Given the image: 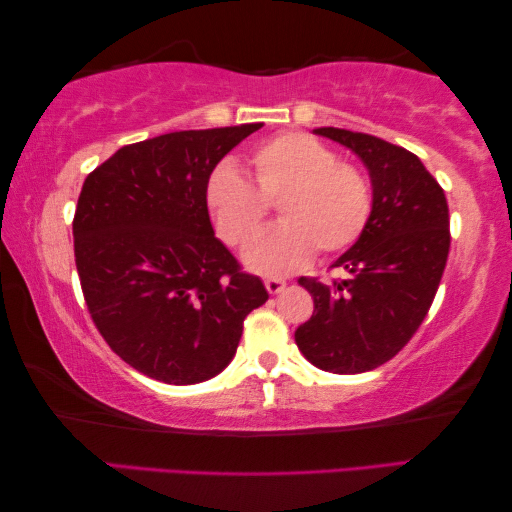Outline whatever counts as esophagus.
I'll return each mask as SVG.
<instances>
[{"instance_id": "34e87169", "label": "esophagus", "mask_w": 512, "mask_h": 512, "mask_svg": "<svg viewBox=\"0 0 512 512\" xmlns=\"http://www.w3.org/2000/svg\"><path fill=\"white\" fill-rule=\"evenodd\" d=\"M265 288L270 295H279V292L286 290V281L281 279H265Z\"/></svg>"}]
</instances>
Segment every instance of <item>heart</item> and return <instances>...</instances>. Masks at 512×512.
Segmentation results:
<instances>
[{"label":"heart","mask_w":512,"mask_h":512,"mask_svg":"<svg viewBox=\"0 0 512 512\" xmlns=\"http://www.w3.org/2000/svg\"><path fill=\"white\" fill-rule=\"evenodd\" d=\"M251 181L231 163L208 174L204 199L217 236L242 249L261 233L276 204L281 224L247 249L256 272L288 274L317 256L356 245L370 224L372 183L358 165L306 133H279L249 154Z\"/></svg>","instance_id":"obj_1"}]
</instances>
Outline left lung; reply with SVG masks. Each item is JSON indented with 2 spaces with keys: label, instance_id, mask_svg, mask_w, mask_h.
Masks as SVG:
<instances>
[{
  "label": "left lung",
  "instance_id": "obj_1",
  "mask_svg": "<svg viewBox=\"0 0 512 512\" xmlns=\"http://www.w3.org/2000/svg\"><path fill=\"white\" fill-rule=\"evenodd\" d=\"M315 133L360 156L372 177L374 208L363 236L333 263L345 279H299L315 311L295 342L324 372H370L408 345L433 304L451 245L447 197L404 147L347 129Z\"/></svg>",
  "mask_w": 512,
  "mask_h": 512
}]
</instances>
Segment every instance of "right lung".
Instances as JSON below:
<instances>
[{
    "label": "right lung",
    "instance_id": "add662e5",
    "mask_svg": "<svg viewBox=\"0 0 512 512\" xmlns=\"http://www.w3.org/2000/svg\"><path fill=\"white\" fill-rule=\"evenodd\" d=\"M261 127L133 142L83 181L72 220L83 299L106 345L149 379H213L270 297L215 238L204 199L215 165Z\"/></svg>",
    "mask_w": 512,
    "mask_h": 512
}]
</instances>
